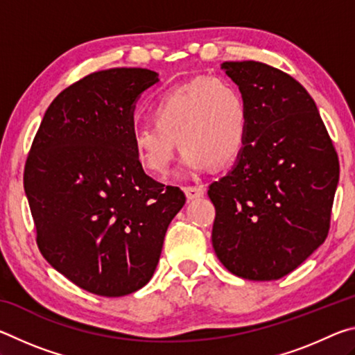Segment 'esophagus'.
I'll list each match as a JSON object with an SVG mask.
<instances>
[{"mask_svg":"<svg viewBox=\"0 0 355 355\" xmlns=\"http://www.w3.org/2000/svg\"><path fill=\"white\" fill-rule=\"evenodd\" d=\"M203 191L200 186H186L184 188V194L188 197V200H194V199H200L203 196Z\"/></svg>","mask_w":355,"mask_h":355,"instance_id":"1","label":"esophagus"}]
</instances>
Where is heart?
<instances>
[{
    "label": "heart",
    "instance_id": "b5f03b06",
    "mask_svg": "<svg viewBox=\"0 0 355 355\" xmlns=\"http://www.w3.org/2000/svg\"><path fill=\"white\" fill-rule=\"evenodd\" d=\"M148 119L131 135V150L155 177L169 173L178 147L183 171L196 173L230 166L248 139L245 98L224 78H192L171 87L155 100Z\"/></svg>",
    "mask_w": 355,
    "mask_h": 355
}]
</instances>
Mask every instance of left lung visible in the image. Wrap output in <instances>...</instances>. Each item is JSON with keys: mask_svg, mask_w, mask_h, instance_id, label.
<instances>
[{"mask_svg": "<svg viewBox=\"0 0 355 355\" xmlns=\"http://www.w3.org/2000/svg\"><path fill=\"white\" fill-rule=\"evenodd\" d=\"M249 112L236 166L209 186L211 241L238 277L277 280L326 241L340 163L313 98L285 71L224 62Z\"/></svg>", "mask_w": 355, "mask_h": 355, "instance_id": "left-lung-1", "label": "left lung"}]
</instances>
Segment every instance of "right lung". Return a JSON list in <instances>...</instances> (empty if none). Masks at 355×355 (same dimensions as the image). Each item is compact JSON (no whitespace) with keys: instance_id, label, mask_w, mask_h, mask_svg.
Masks as SVG:
<instances>
[{"instance_id":"obj_1","label":"right lung","mask_w":355,"mask_h":355,"mask_svg":"<svg viewBox=\"0 0 355 355\" xmlns=\"http://www.w3.org/2000/svg\"><path fill=\"white\" fill-rule=\"evenodd\" d=\"M156 81L153 70L123 67L81 78L48 106L26 158L40 254L98 296L148 284L186 200L177 186L150 178L131 150L135 101Z\"/></svg>"}]
</instances>
